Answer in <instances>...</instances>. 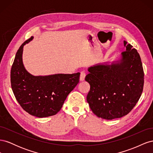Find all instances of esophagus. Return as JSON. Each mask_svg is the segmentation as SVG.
Wrapping results in <instances>:
<instances>
[{"mask_svg":"<svg viewBox=\"0 0 153 153\" xmlns=\"http://www.w3.org/2000/svg\"><path fill=\"white\" fill-rule=\"evenodd\" d=\"M86 76V74L84 71H82L80 73V81H84L85 80V77Z\"/></svg>","mask_w":153,"mask_h":153,"instance_id":"1","label":"esophagus"}]
</instances>
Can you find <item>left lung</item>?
<instances>
[{
	"label": "left lung",
	"mask_w": 153,
	"mask_h": 153,
	"mask_svg": "<svg viewBox=\"0 0 153 153\" xmlns=\"http://www.w3.org/2000/svg\"><path fill=\"white\" fill-rule=\"evenodd\" d=\"M124 46L126 51L118 60L89 67L85 78L91 87L87 103L92 112L103 119L127 115L142 93L144 73L140 55L126 41Z\"/></svg>",
	"instance_id": "1"
}]
</instances>
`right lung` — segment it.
I'll use <instances>...</instances> for the list:
<instances>
[{
    "mask_svg": "<svg viewBox=\"0 0 153 153\" xmlns=\"http://www.w3.org/2000/svg\"><path fill=\"white\" fill-rule=\"evenodd\" d=\"M23 43L16 53L11 70L12 90L17 101L25 111L42 118L55 115L62 108L68 95L78 84L80 73L34 76L23 64Z\"/></svg>",
    "mask_w": 153,
    "mask_h": 153,
    "instance_id": "right-lung-1",
    "label": "right lung"
}]
</instances>
